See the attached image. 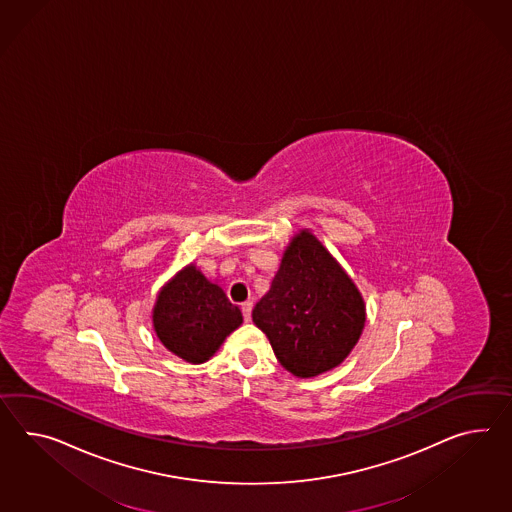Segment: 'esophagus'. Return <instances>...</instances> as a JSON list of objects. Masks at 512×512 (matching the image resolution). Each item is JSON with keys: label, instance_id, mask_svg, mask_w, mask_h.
<instances>
[{"label": "esophagus", "instance_id": "esophagus-1", "mask_svg": "<svg viewBox=\"0 0 512 512\" xmlns=\"http://www.w3.org/2000/svg\"><path fill=\"white\" fill-rule=\"evenodd\" d=\"M251 311H253V303H251V301H244V303H242V312H244L246 322H250L251 320Z\"/></svg>", "mask_w": 512, "mask_h": 512}]
</instances>
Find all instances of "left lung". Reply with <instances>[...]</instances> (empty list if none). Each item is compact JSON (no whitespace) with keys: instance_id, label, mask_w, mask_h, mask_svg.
<instances>
[{"instance_id":"left-lung-1","label":"left lung","mask_w":512,"mask_h":512,"mask_svg":"<svg viewBox=\"0 0 512 512\" xmlns=\"http://www.w3.org/2000/svg\"><path fill=\"white\" fill-rule=\"evenodd\" d=\"M251 318L281 366L309 379L346 361L366 324V303L320 238L311 229H300Z\"/></svg>"}]
</instances>
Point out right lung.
I'll use <instances>...</instances> for the list:
<instances>
[{
  "instance_id": "obj_1",
  "label": "right lung",
  "mask_w": 512,
  "mask_h": 512,
  "mask_svg": "<svg viewBox=\"0 0 512 512\" xmlns=\"http://www.w3.org/2000/svg\"><path fill=\"white\" fill-rule=\"evenodd\" d=\"M155 335L164 348L190 364H201L242 325V311L224 288L190 262L164 283L151 311Z\"/></svg>"
}]
</instances>
